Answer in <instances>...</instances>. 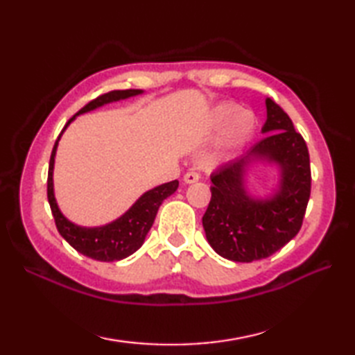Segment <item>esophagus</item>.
<instances>
[{
  "label": "esophagus",
  "instance_id": "esophagus-1",
  "mask_svg": "<svg viewBox=\"0 0 355 355\" xmlns=\"http://www.w3.org/2000/svg\"><path fill=\"white\" fill-rule=\"evenodd\" d=\"M198 180H200V173H198V172H195V171H189V172H186V173H184V177H183V182H184L186 184L197 183Z\"/></svg>",
  "mask_w": 355,
  "mask_h": 355
}]
</instances>
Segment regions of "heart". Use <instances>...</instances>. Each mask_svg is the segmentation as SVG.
Masks as SVG:
<instances>
[{"instance_id":"1","label":"heart","mask_w":355,"mask_h":355,"mask_svg":"<svg viewBox=\"0 0 355 355\" xmlns=\"http://www.w3.org/2000/svg\"><path fill=\"white\" fill-rule=\"evenodd\" d=\"M210 130L218 131L225 128L221 140L218 141L215 153L210 155V163L227 160L250 140L256 128V117L250 111H241L238 105L225 102L218 105L209 119Z\"/></svg>"}]
</instances>
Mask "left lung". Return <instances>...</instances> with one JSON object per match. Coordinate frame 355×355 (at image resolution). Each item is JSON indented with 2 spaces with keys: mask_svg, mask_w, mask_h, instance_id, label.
<instances>
[{
  "mask_svg": "<svg viewBox=\"0 0 355 355\" xmlns=\"http://www.w3.org/2000/svg\"><path fill=\"white\" fill-rule=\"evenodd\" d=\"M268 134L236 160L210 175L212 198L202 216V227L214 250L235 262L268 258L297 235L311 192L310 154L302 135L294 131L288 114L266 99ZM253 161L279 168L275 193L254 199L246 191L245 175Z\"/></svg>",
  "mask_w": 355,
  "mask_h": 355,
  "instance_id": "left-lung-1",
  "label": "left lung"
}]
</instances>
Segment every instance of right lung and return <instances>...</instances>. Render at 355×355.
Instances as JSON below:
<instances>
[{
  "mask_svg": "<svg viewBox=\"0 0 355 355\" xmlns=\"http://www.w3.org/2000/svg\"><path fill=\"white\" fill-rule=\"evenodd\" d=\"M141 93L143 89H116V92H110L87 103L76 116L93 111L102 107V105L128 99V97L139 96ZM76 116H73L67 122L51 150L47 178V197L53 218H55L58 232L61 233V236L74 250H78L84 256H88V258L102 262L125 259L134 252H137L141 244L145 243L148 232L154 224L158 207L162 206V202L166 198L171 197L177 191L178 180L160 184L154 187V189L145 192L122 216L110 224L101 225V227H82V225L71 223L69 218L62 215V212L58 207L55 191H53V168H55V155L59 139H61L62 132L67 130V126L76 119Z\"/></svg>",
  "mask_w": 355,
  "mask_h": 355,
  "instance_id": "right-lung-1",
  "label": "right lung"
}]
</instances>
